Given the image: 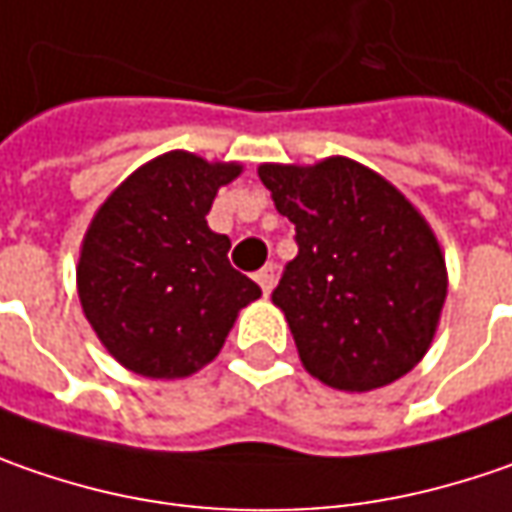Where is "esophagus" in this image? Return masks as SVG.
<instances>
[{"label": "esophagus", "instance_id": "1", "mask_svg": "<svg viewBox=\"0 0 512 512\" xmlns=\"http://www.w3.org/2000/svg\"><path fill=\"white\" fill-rule=\"evenodd\" d=\"M255 280L260 283L263 295H269V292L275 289V266H272V263H266V266H263V269L255 275Z\"/></svg>", "mask_w": 512, "mask_h": 512}]
</instances>
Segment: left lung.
<instances>
[{"mask_svg": "<svg viewBox=\"0 0 512 512\" xmlns=\"http://www.w3.org/2000/svg\"><path fill=\"white\" fill-rule=\"evenodd\" d=\"M275 209L295 223L272 303L286 315L300 364L344 392L407 375L433 344L447 300V263L424 214L349 157L257 168Z\"/></svg>", "mask_w": 512, "mask_h": 512, "instance_id": "1", "label": "left lung"}]
</instances>
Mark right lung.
<instances>
[{"label":"right lung","mask_w":512,"mask_h":512,"mask_svg":"<svg viewBox=\"0 0 512 512\" xmlns=\"http://www.w3.org/2000/svg\"><path fill=\"white\" fill-rule=\"evenodd\" d=\"M240 163L168 151L105 197L82 237L77 292L100 344L143 378H189L212 364L260 286L229 263L206 214Z\"/></svg>","instance_id":"right-lung-1"}]
</instances>
